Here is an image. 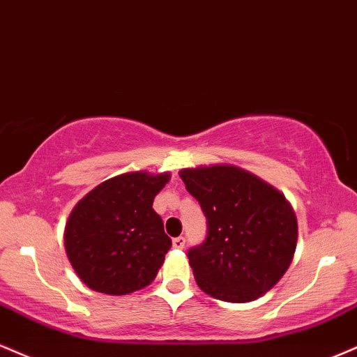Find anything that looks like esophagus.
<instances>
[{"label": "esophagus", "mask_w": 357, "mask_h": 357, "mask_svg": "<svg viewBox=\"0 0 357 357\" xmlns=\"http://www.w3.org/2000/svg\"><path fill=\"white\" fill-rule=\"evenodd\" d=\"M172 244H174L175 249H183V245H185V237H175L174 241H172Z\"/></svg>", "instance_id": "esophagus-1"}]
</instances>
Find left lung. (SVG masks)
<instances>
[{
	"mask_svg": "<svg viewBox=\"0 0 357 357\" xmlns=\"http://www.w3.org/2000/svg\"><path fill=\"white\" fill-rule=\"evenodd\" d=\"M207 217L204 244L188 264L204 292L225 303H249L286 274L297 245V219L278 188L234 165L178 172Z\"/></svg>",
	"mask_w": 357,
	"mask_h": 357,
	"instance_id": "1",
	"label": "left lung"
}]
</instances>
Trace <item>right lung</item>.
Listing matches in <instances>:
<instances>
[{"label":"right lung","mask_w":357,"mask_h":357,"mask_svg":"<svg viewBox=\"0 0 357 357\" xmlns=\"http://www.w3.org/2000/svg\"><path fill=\"white\" fill-rule=\"evenodd\" d=\"M169 180V172H128L105 180L75 205L65 249L88 287L125 296L155 279L172 241L152 205Z\"/></svg>","instance_id":"right-lung-1"}]
</instances>
